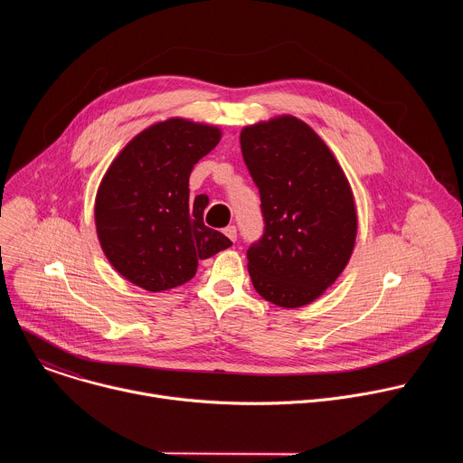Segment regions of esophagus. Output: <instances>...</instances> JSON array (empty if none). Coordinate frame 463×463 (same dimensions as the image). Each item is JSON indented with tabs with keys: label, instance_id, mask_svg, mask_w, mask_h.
I'll return each instance as SVG.
<instances>
[{
	"label": "esophagus",
	"instance_id": "34e87169",
	"mask_svg": "<svg viewBox=\"0 0 463 463\" xmlns=\"http://www.w3.org/2000/svg\"><path fill=\"white\" fill-rule=\"evenodd\" d=\"M223 232H225L232 241H236V238H238V231H236V227H234V225L225 227V229H223Z\"/></svg>",
	"mask_w": 463,
	"mask_h": 463
}]
</instances>
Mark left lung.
<instances>
[{"label": "left lung", "instance_id": "8db88e82", "mask_svg": "<svg viewBox=\"0 0 463 463\" xmlns=\"http://www.w3.org/2000/svg\"><path fill=\"white\" fill-rule=\"evenodd\" d=\"M240 145L266 223L247 249L252 286L280 307L306 306L352 256L357 213L350 183L332 150L297 117L245 126Z\"/></svg>", "mask_w": 463, "mask_h": 463}]
</instances>
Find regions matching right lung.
Listing matches in <instances>:
<instances>
[{"label": "right lung", "mask_w": 463, "mask_h": 463, "mask_svg": "<svg viewBox=\"0 0 463 463\" xmlns=\"http://www.w3.org/2000/svg\"><path fill=\"white\" fill-rule=\"evenodd\" d=\"M222 129L186 118L157 122L131 139L109 165L95 200L100 247L117 273L146 291L188 282L197 261L232 241L203 223L205 195L190 202L194 165Z\"/></svg>", "instance_id": "obj_1"}]
</instances>
